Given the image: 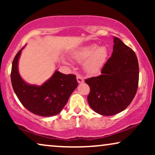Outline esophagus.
<instances>
[{
  "label": "esophagus",
  "instance_id": "1",
  "mask_svg": "<svg viewBox=\"0 0 155 155\" xmlns=\"http://www.w3.org/2000/svg\"><path fill=\"white\" fill-rule=\"evenodd\" d=\"M77 80L78 82V83H82L84 82V78L82 77L80 75H77Z\"/></svg>",
  "mask_w": 155,
  "mask_h": 155
}]
</instances>
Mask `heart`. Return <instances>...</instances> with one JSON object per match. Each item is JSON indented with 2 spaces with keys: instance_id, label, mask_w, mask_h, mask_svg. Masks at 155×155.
Wrapping results in <instances>:
<instances>
[{
  "instance_id": "obj_1",
  "label": "heart",
  "mask_w": 155,
  "mask_h": 155,
  "mask_svg": "<svg viewBox=\"0 0 155 155\" xmlns=\"http://www.w3.org/2000/svg\"><path fill=\"white\" fill-rule=\"evenodd\" d=\"M107 48L104 46L97 47V44H91L80 48L73 54V58L80 63L84 62V68L87 73L94 75L99 73L107 61Z\"/></svg>"
}]
</instances>
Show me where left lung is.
Instances as JSON below:
<instances>
[{
  "label": "left lung",
  "mask_w": 155,
  "mask_h": 155,
  "mask_svg": "<svg viewBox=\"0 0 155 155\" xmlns=\"http://www.w3.org/2000/svg\"><path fill=\"white\" fill-rule=\"evenodd\" d=\"M113 53L101 75L85 80L90 92L87 101L93 111L113 116L128 107L137 92L138 61L135 52L119 38H114Z\"/></svg>",
  "instance_id": "left-lung-1"
}]
</instances>
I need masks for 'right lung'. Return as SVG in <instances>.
Listing matches in <instances>:
<instances>
[{
    "label": "right lung",
    "mask_w": 155,
    "mask_h": 155,
    "mask_svg": "<svg viewBox=\"0 0 155 155\" xmlns=\"http://www.w3.org/2000/svg\"><path fill=\"white\" fill-rule=\"evenodd\" d=\"M24 47L19 51L12 61L10 77L14 92L22 104L31 113L44 117L56 116L77 87L76 76L56 71L41 86L27 84L18 71L19 58Z\"/></svg>",
    "instance_id": "right-lung-1"
}]
</instances>
